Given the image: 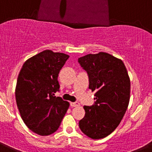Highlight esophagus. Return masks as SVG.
I'll return each instance as SVG.
<instances>
[{"label": "esophagus", "instance_id": "1", "mask_svg": "<svg viewBox=\"0 0 152 152\" xmlns=\"http://www.w3.org/2000/svg\"><path fill=\"white\" fill-rule=\"evenodd\" d=\"M70 106L72 107H76L80 106V103L78 102H70Z\"/></svg>", "mask_w": 152, "mask_h": 152}]
</instances>
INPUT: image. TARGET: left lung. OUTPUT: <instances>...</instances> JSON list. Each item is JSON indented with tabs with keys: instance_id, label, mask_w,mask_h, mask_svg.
<instances>
[{
	"instance_id": "left-lung-1",
	"label": "left lung",
	"mask_w": 152,
	"mask_h": 152,
	"mask_svg": "<svg viewBox=\"0 0 152 152\" xmlns=\"http://www.w3.org/2000/svg\"><path fill=\"white\" fill-rule=\"evenodd\" d=\"M78 62L88 73L89 88L96 92L94 104L84 107L85 116L79 127L91 139H103L116 129L129 106L128 72L121 59L106 52L88 54Z\"/></svg>"
}]
</instances>
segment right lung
Masks as SVG:
<instances>
[{
	"label": "right lung",
	"mask_w": 152,
	"mask_h": 152,
	"mask_svg": "<svg viewBox=\"0 0 152 152\" xmlns=\"http://www.w3.org/2000/svg\"><path fill=\"white\" fill-rule=\"evenodd\" d=\"M69 56L45 50L24 62L17 81L15 96L23 121L40 135L58 129L69 103L55 96L59 91L58 76Z\"/></svg>",
	"instance_id": "obj_1"
}]
</instances>
